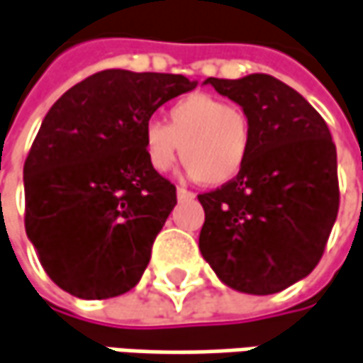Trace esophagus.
<instances>
[{
  "instance_id": "34e87169",
  "label": "esophagus",
  "mask_w": 363,
  "mask_h": 363,
  "mask_svg": "<svg viewBox=\"0 0 363 363\" xmlns=\"http://www.w3.org/2000/svg\"><path fill=\"white\" fill-rule=\"evenodd\" d=\"M177 200H179V202H184V200H194V194L186 190V188H177Z\"/></svg>"
}]
</instances>
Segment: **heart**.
<instances>
[{
  "instance_id": "b5f03b06",
  "label": "heart",
  "mask_w": 363,
  "mask_h": 363,
  "mask_svg": "<svg viewBox=\"0 0 363 363\" xmlns=\"http://www.w3.org/2000/svg\"><path fill=\"white\" fill-rule=\"evenodd\" d=\"M253 145V124L243 108L210 94H191L175 101L167 124L145 126L143 149L157 173L169 172L179 155L194 179L218 188L243 172Z\"/></svg>"
}]
</instances>
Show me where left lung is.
I'll list each match as a JSON object with an SVG mask.
<instances>
[{"label": "left lung", "instance_id": "left-lung-1", "mask_svg": "<svg viewBox=\"0 0 363 363\" xmlns=\"http://www.w3.org/2000/svg\"><path fill=\"white\" fill-rule=\"evenodd\" d=\"M253 124L243 172L200 194V253L218 280L245 294H276L306 278L339 210L337 151L327 122L296 89L253 73L208 77Z\"/></svg>", "mask_w": 363, "mask_h": 363}]
</instances>
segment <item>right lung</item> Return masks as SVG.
Wrapping results in <instances>:
<instances>
[{
	"mask_svg": "<svg viewBox=\"0 0 363 363\" xmlns=\"http://www.w3.org/2000/svg\"><path fill=\"white\" fill-rule=\"evenodd\" d=\"M196 85L184 75L106 69L48 110L24 163V225L65 292L114 298L138 284L177 204L175 186L147 163L145 126Z\"/></svg>",
	"mask_w": 363,
	"mask_h": 363,
	"instance_id": "right-lung-1",
	"label": "right lung"
}]
</instances>
